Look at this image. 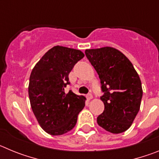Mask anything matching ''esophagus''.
I'll use <instances>...</instances> for the list:
<instances>
[{"label": "esophagus", "instance_id": "esophagus-1", "mask_svg": "<svg viewBox=\"0 0 159 159\" xmlns=\"http://www.w3.org/2000/svg\"><path fill=\"white\" fill-rule=\"evenodd\" d=\"M92 98H93V96H92V94H88V95H87V99H88V100H91Z\"/></svg>", "mask_w": 159, "mask_h": 159}]
</instances>
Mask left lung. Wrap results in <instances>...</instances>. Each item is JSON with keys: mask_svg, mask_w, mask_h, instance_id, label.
Segmentation results:
<instances>
[{"mask_svg": "<svg viewBox=\"0 0 159 159\" xmlns=\"http://www.w3.org/2000/svg\"><path fill=\"white\" fill-rule=\"evenodd\" d=\"M97 71L104 92V111L97 123L107 131L119 134L130 128L140 109L143 88L139 74L126 56L112 47L85 50Z\"/></svg>", "mask_w": 159, "mask_h": 159, "instance_id": "1", "label": "left lung"}]
</instances>
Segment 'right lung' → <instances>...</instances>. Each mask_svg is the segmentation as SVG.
<instances>
[{
    "instance_id": "right-lung-1",
    "label": "right lung",
    "mask_w": 159,
    "mask_h": 159,
    "mask_svg": "<svg viewBox=\"0 0 159 159\" xmlns=\"http://www.w3.org/2000/svg\"><path fill=\"white\" fill-rule=\"evenodd\" d=\"M84 54L77 49L54 46L43 55L31 72L29 96L38 123L51 135H61L76 124L86 98L64 92L68 75Z\"/></svg>"
}]
</instances>
